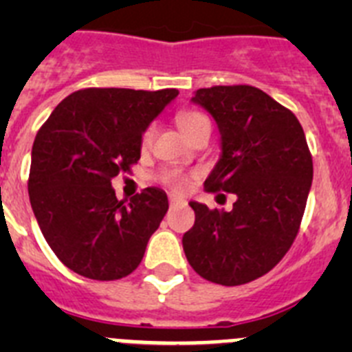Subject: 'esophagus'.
<instances>
[{
  "label": "esophagus",
  "mask_w": 352,
  "mask_h": 352,
  "mask_svg": "<svg viewBox=\"0 0 352 352\" xmlns=\"http://www.w3.org/2000/svg\"><path fill=\"white\" fill-rule=\"evenodd\" d=\"M169 204H170V206H176V204H182V199H178V197H174V195H170V197H169Z\"/></svg>",
  "instance_id": "esophagus-1"
}]
</instances>
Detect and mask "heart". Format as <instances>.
I'll return each mask as SVG.
<instances>
[{"label":"heart","mask_w":352,"mask_h":352,"mask_svg":"<svg viewBox=\"0 0 352 352\" xmlns=\"http://www.w3.org/2000/svg\"><path fill=\"white\" fill-rule=\"evenodd\" d=\"M201 120H206V118L201 116L199 113H194V111H183V113H179L178 118H176L179 130H182L183 133L188 132V130ZM149 139H151V129L146 130L144 138H142V144H148ZM160 182L176 192H183L186 186H188V178H186L183 173H179V170H164V173L160 174Z\"/></svg>","instance_id":"heart-1"}]
</instances>
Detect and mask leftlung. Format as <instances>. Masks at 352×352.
Segmentation results:
<instances>
[{
	"instance_id": "1",
	"label": "left lung",
	"mask_w": 352,
	"mask_h": 352,
	"mask_svg": "<svg viewBox=\"0 0 352 352\" xmlns=\"http://www.w3.org/2000/svg\"><path fill=\"white\" fill-rule=\"evenodd\" d=\"M213 116L220 158L208 192L236 194L231 211L192 201L183 250L195 273L241 285L275 268L300 229L312 186V155L294 114L254 86H213L192 96Z\"/></svg>"
}]
</instances>
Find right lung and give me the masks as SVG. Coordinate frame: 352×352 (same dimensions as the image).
Returning a JSON list of instances; mask_svg holds the SVG:
<instances>
[{
    "instance_id": "add662e5",
    "label": "right lung",
    "mask_w": 352,
    "mask_h": 352,
    "mask_svg": "<svg viewBox=\"0 0 352 352\" xmlns=\"http://www.w3.org/2000/svg\"><path fill=\"white\" fill-rule=\"evenodd\" d=\"M178 95V89H80L38 130L30 203L45 241L72 272L118 280L141 264L169 208L167 194L148 186L125 204L111 179L138 164L142 133Z\"/></svg>"
}]
</instances>
